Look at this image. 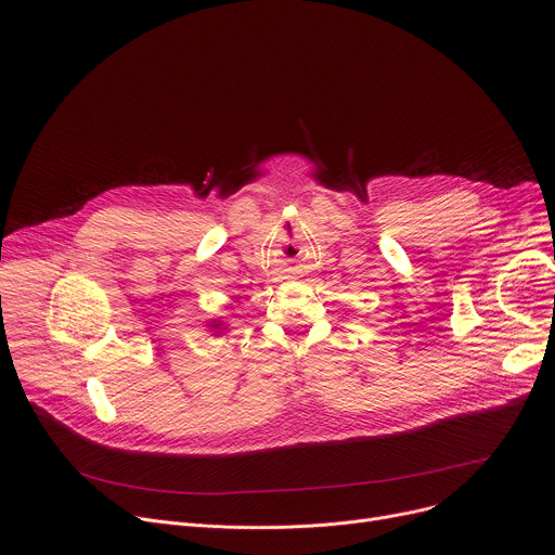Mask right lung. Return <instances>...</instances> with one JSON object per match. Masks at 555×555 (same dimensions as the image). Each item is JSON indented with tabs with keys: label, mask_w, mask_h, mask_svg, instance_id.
I'll list each match as a JSON object with an SVG mask.
<instances>
[{
	"label": "right lung",
	"mask_w": 555,
	"mask_h": 555,
	"mask_svg": "<svg viewBox=\"0 0 555 555\" xmlns=\"http://www.w3.org/2000/svg\"><path fill=\"white\" fill-rule=\"evenodd\" d=\"M208 330H210L215 336H221V332L225 330V323H221V321H212V323H208Z\"/></svg>",
	"instance_id": "add662e5"
}]
</instances>
